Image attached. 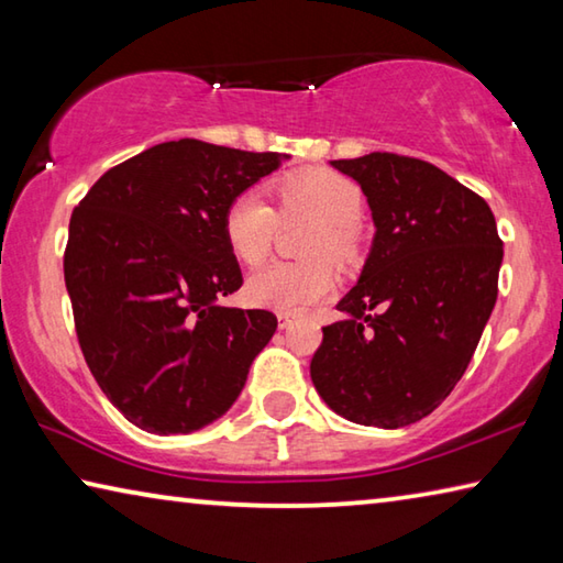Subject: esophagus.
Wrapping results in <instances>:
<instances>
[{"mask_svg": "<svg viewBox=\"0 0 563 563\" xmlns=\"http://www.w3.org/2000/svg\"><path fill=\"white\" fill-rule=\"evenodd\" d=\"M292 320H295V312H278V322H280V328H288Z\"/></svg>", "mask_w": 563, "mask_h": 563, "instance_id": "1", "label": "esophagus"}]
</instances>
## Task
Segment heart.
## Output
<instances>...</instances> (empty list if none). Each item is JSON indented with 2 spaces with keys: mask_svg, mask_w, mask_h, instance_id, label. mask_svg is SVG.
Returning a JSON list of instances; mask_svg holds the SVG:
<instances>
[{
  "mask_svg": "<svg viewBox=\"0 0 563 563\" xmlns=\"http://www.w3.org/2000/svg\"><path fill=\"white\" fill-rule=\"evenodd\" d=\"M280 211L318 218L302 253L308 261L273 263L251 275L245 298L255 308L300 312L335 290V263H352L357 255V225L365 213V196L347 176L330 168H302L271 184ZM275 233V211L258 194H241L223 213V238L233 258L243 265H261L268 258Z\"/></svg>",
  "mask_w": 563,
  "mask_h": 563,
  "instance_id": "heart-1",
  "label": "heart"
}]
</instances>
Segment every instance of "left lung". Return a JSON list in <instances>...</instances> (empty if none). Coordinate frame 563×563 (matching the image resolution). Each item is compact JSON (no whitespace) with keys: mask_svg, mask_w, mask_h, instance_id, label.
I'll list each match as a JSON object with an SVG mask.
<instances>
[{"mask_svg":"<svg viewBox=\"0 0 563 563\" xmlns=\"http://www.w3.org/2000/svg\"><path fill=\"white\" fill-rule=\"evenodd\" d=\"M355 178L375 238L310 362L318 395L355 424L399 430L460 383L497 302L504 245L492 208L427 161H330Z\"/></svg>","mask_w":563,"mask_h":563,"instance_id":"8db88e82","label":"left lung"}]
</instances>
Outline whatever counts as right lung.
I'll list each match as a JSON object with an SVG mask.
<instances>
[{"instance_id":"1","label":"right lung","mask_w":563,"mask_h":563,"mask_svg":"<svg viewBox=\"0 0 563 563\" xmlns=\"http://www.w3.org/2000/svg\"><path fill=\"white\" fill-rule=\"evenodd\" d=\"M198 139L107 170L74 208L64 280L84 360L141 430L188 434L223 417L278 318L223 308L243 285L223 238L228 203L280 166Z\"/></svg>"}]
</instances>
